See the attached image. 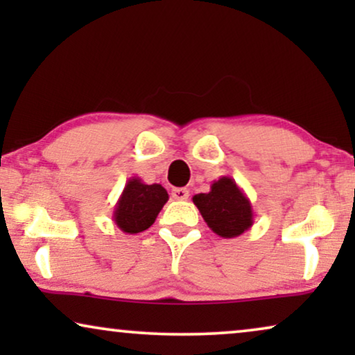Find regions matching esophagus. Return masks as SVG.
Listing matches in <instances>:
<instances>
[{"label":"esophagus","instance_id":"34e87169","mask_svg":"<svg viewBox=\"0 0 355 355\" xmlns=\"http://www.w3.org/2000/svg\"><path fill=\"white\" fill-rule=\"evenodd\" d=\"M171 197L174 200H187L189 198V191L184 187H176L171 191Z\"/></svg>","mask_w":355,"mask_h":355}]
</instances>
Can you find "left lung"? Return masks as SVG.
<instances>
[{
	"label": "left lung",
	"instance_id": "left-lung-1",
	"mask_svg": "<svg viewBox=\"0 0 355 355\" xmlns=\"http://www.w3.org/2000/svg\"><path fill=\"white\" fill-rule=\"evenodd\" d=\"M208 227L225 239L244 234L254 225V210L245 192L230 176L213 181L210 192L192 197Z\"/></svg>",
	"mask_w": 355,
	"mask_h": 355
}]
</instances>
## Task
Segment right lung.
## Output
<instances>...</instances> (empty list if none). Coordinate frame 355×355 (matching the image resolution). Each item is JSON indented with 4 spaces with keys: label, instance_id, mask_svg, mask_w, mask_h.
<instances>
[{
    "label": "right lung",
    "instance_id": "obj_1",
    "mask_svg": "<svg viewBox=\"0 0 355 355\" xmlns=\"http://www.w3.org/2000/svg\"><path fill=\"white\" fill-rule=\"evenodd\" d=\"M168 198L166 189L162 184H145L140 178H130L114 205V225L128 234L148 230Z\"/></svg>",
    "mask_w": 355,
    "mask_h": 355
}]
</instances>
